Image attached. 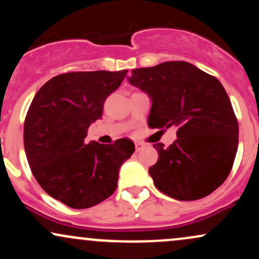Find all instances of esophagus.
<instances>
[{
    "label": "esophagus",
    "mask_w": 259,
    "mask_h": 259,
    "mask_svg": "<svg viewBox=\"0 0 259 259\" xmlns=\"http://www.w3.org/2000/svg\"><path fill=\"white\" fill-rule=\"evenodd\" d=\"M144 147H145V144H142V142H136V144H135V150H136V152H139V151H141Z\"/></svg>",
    "instance_id": "1"
}]
</instances>
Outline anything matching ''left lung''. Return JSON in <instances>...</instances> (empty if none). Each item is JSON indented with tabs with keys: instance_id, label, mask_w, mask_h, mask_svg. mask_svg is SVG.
I'll return each mask as SVG.
<instances>
[{
	"instance_id": "1",
	"label": "left lung",
	"mask_w": 259,
	"mask_h": 259,
	"mask_svg": "<svg viewBox=\"0 0 259 259\" xmlns=\"http://www.w3.org/2000/svg\"><path fill=\"white\" fill-rule=\"evenodd\" d=\"M129 82L152 101L148 126L177 127L173 144H154L158 160L148 171L160 192L179 201L200 200L227 180L239 124L218 79L184 61L132 70Z\"/></svg>"
}]
</instances>
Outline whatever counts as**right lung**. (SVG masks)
<instances>
[{
	"mask_svg": "<svg viewBox=\"0 0 259 259\" xmlns=\"http://www.w3.org/2000/svg\"><path fill=\"white\" fill-rule=\"evenodd\" d=\"M126 73L59 74L36 92L29 107L24 148L32 175L45 192L68 207L82 209L108 198L117 189L120 165L135 151L129 139L112 145L84 140Z\"/></svg>",
	"mask_w": 259,
	"mask_h": 259,
	"instance_id": "add662e5",
	"label": "right lung"
}]
</instances>
